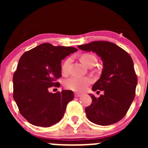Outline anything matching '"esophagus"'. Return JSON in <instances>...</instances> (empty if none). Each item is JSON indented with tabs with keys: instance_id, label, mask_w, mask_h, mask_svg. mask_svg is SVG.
I'll return each mask as SVG.
<instances>
[{
	"instance_id": "34e87169",
	"label": "esophagus",
	"mask_w": 148,
	"mask_h": 148,
	"mask_svg": "<svg viewBox=\"0 0 148 148\" xmlns=\"http://www.w3.org/2000/svg\"><path fill=\"white\" fill-rule=\"evenodd\" d=\"M81 95H82V94H80V93H75V97H80Z\"/></svg>"
}]
</instances>
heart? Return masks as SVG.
<instances>
[{"label":"heart","mask_w":148,"mask_h":148,"mask_svg":"<svg viewBox=\"0 0 148 148\" xmlns=\"http://www.w3.org/2000/svg\"><path fill=\"white\" fill-rule=\"evenodd\" d=\"M81 60L84 64L88 66L91 63H96V58L92 55H83L81 58ZM71 58H68L64 61L61 65V73L64 75H66L69 73L70 70ZM91 82V79L88 77H77L71 76L66 78L64 81V87L70 90H73L75 92H82L85 90L89 84Z\"/></svg>","instance_id":"1"}]
</instances>
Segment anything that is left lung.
Listing matches in <instances>:
<instances>
[{
    "mask_svg": "<svg viewBox=\"0 0 148 148\" xmlns=\"http://www.w3.org/2000/svg\"><path fill=\"white\" fill-rule=\"evenodd\" d=\"M78 47L93 52L103 62L101 75L92 90H101L104 94L99 98L90 94L92 101L85 108L87 119L101 126L118 122L135 98L137 76L132 58L119 46L108 41H92Z\"/></svg>",
    "mask_w": 148,
    "mask_h": 148,
    "instance_id": "1",
    "label": "left lung"
}]
</instances>
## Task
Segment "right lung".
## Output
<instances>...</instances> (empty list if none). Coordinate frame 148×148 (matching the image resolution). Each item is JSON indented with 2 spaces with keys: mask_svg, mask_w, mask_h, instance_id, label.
Returning a JSON list of instances; mask_svg holds the SVG:
<instances>
[{
  "mask_svg": "<svg viewBox=\"0 0 148 148\" xmlns=\"http://www.w3.org/2000/svg\"><path fill=\"white\" fill-rule=\"evenodd\" d=\"M78 49L70 47L41 44L23 53L13 75V98L21 114L32 125L47 127L62 119L66 105L74 98L72 90L56 93L49 87L61 76V60Z\"/></svg>",
  "mask_w": 148,
  "mask_h": 148,
  "instance_id": "right-lung-1",
  "label": "right lung"
}]
</instances>
